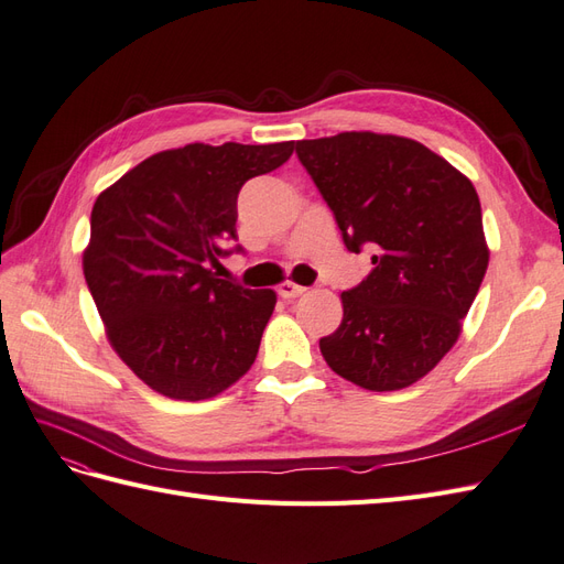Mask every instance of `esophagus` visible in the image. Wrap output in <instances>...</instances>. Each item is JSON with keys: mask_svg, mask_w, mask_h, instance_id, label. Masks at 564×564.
<instances>
[{"mask_svg": "<svg viewBox=\"0 0 564 564\" xmlns=\"http://www.w3.org/2000/svg\"><path fill=\"white\" fill-rule=\"evenodd\" d=\"M305 291H307L305 285H297V283H293V281H285V283L279 285V295H281L283 300H295V297H300Z\"/></svg>", "mask_w": 564, "mask_h": 564, "instance_id": "1", "label": "esophagus"}]
</instances>
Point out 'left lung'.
<instances>
[{
    "instance_id": "1",
    "label": "left lung",
    "mask_w": 564,
    "mask_h": 564,
    "mask_svg": "<svg viewBox=\"0 0 564 564\" xmlns=\"http://www.w3.org/2000/svg\"><path fill=\"white\" fill-rule=\"evenodd\" d=\"M300 164L345 248L371 245L369 276L340 295L319 340L326 365L367 391H400L453 348L488 267L481 205L467 176L422 142L379 133L300 140Z\"/></svg>"
}]
</instances>
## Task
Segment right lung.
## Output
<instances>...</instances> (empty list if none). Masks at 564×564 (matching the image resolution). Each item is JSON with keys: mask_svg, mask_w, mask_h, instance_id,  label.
Listing matches in <instances>:
<instances>
[{"mask_svg": "<svg viewBox=\"0 0 564 564\" xmlns=\"http://www.w3.org/2000/svg\"><path fill=\"white\" fill-rule=\"evenodd\" d=\"M293 142L185 144L144 159L97 197L83 271L109 343L152 391L207 400L254 362L276 305L269 288L219 279L238 193Z\"/></svg>", "mask_w": 564, "mask_h": 564, "instance_id": "add662e5", "label": "right lung"}]
</instances>
